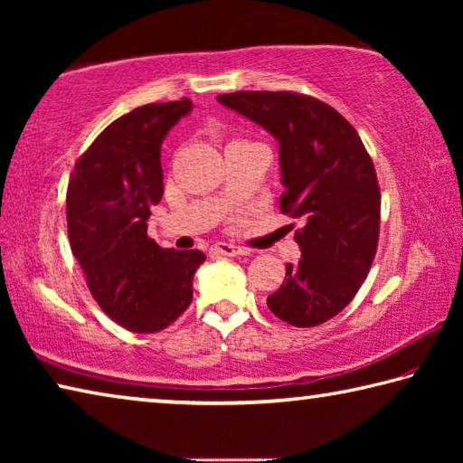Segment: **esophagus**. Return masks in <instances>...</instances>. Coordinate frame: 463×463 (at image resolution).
<instances>
[{
    "instance_id": "34e87169",
    "label": "esophagus",
    "mask_w": 463,
    "mask_h": 463,
    "mask_svg": "<svg viewBox=\"0 0 463 463\" xmlns=\"http://www.w3.org/2000/svg\"><path fill=\"white\" fill-rule=\"evenodd\" d=\"M213 253L221 257H241V255H247L249 250L237 245H231V242H216L213 247Z\"/></svg>"
}]
</instances>
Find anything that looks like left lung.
<instances>
[{
	"label": "left lung",
	"mask_w": 463,
	"mask_h": 463,
	"mask_svg": "<svg viewBox=\"0 0 463 463\" xmlns=\"http://www.w3.org/2000/svg\"><path fill=\"white\" fill-rule=\"evenodd\" d=\"M218 104L268 130L279 145L284 214L300 218L302 260L286 265L268 307L292 326H317L354 300L380 234V187L357 130L331 106L289 91H237Z\"/></svg>",
	"instance_id": "1"
}]
</instances>
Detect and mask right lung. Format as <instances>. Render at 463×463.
<instances>
[{
  "instance_id": "add662e5",
  "label": "right lung",
  "mask_w": 463,
  "mask_h": 463,
  "mask_svg": "<svg viewBox=\"0 0 463 463\" xmlns=\"http://www.w3.org/2000/svg\"><path fill=\"white\" fill-rule=\"evenodd\" d=\"M192 112L190 99L146 104L120 116L75 163L67 229L75 260L101 310L132 333H156L190 307L198 249H163L146 237L161 202V145Z\"/></svg>"
}]
</instances>
